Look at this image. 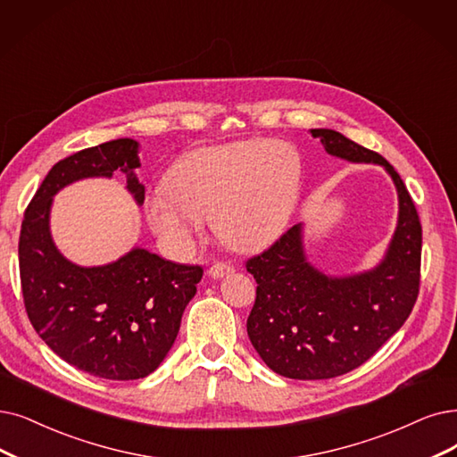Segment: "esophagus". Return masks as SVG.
I'll use <instances>...</instances> for the list:
<instances>
[{
  "instance_id": "esophagus-1",
  "label": "esophagus",
  "mask_w": 457,
  "mask_h": 457,
  "mask_svg": "<svg viewBox=\"0 0 457 457\" xmlns=\"http://www.w3.org/2000/svg\"><path fill=\"white\" fill-rule=\"evenodd\" d=\"M232 271H234V266H230L227 262H217V264L210 266L208 276H212L213 279H221V278L228 276V273H232Z\"/></svg>"
}]
</instances>
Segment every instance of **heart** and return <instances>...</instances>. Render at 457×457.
Segmentation results:
<instances>
[{
    "label": "heart",
    "mask_w": 457,
    "mask_h": 457,
    "mask_svg": "<svg viewBox=\"0 0 457 457\" xmlns=\"http://www.w3.org/2000/svg\"><path fill=\"white\" fill-rule=\"evenodd\" d=\"M302 167L296 150L245 138L187 154L154 193L145 217L174 253L189 251L215 217L221 238L240 251L268 245L296 210Z\"/></svg>",
    "instance_id": "1"
}]
</instances>
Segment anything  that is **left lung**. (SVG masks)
Masks as SVG:
<instances>
[{"mask_svg":"<svg viewBox=\"0 0 457 457\" xmlns=\"http://www.w3.org/2000/svg\"><path fill=\"white\" fill-rule=\"evenodd\" d=\"M312 135L330 155L385 167L397 189L399 217L385 259L370 271L345 278L319 271L305 259L302 223L245 262L257 281L247 336L271 371L298 380L339 377L368 361L409 319L422 259V225L390 162L337 131Z\"/></svg>","mask_w":457,"mask_h":457,"instance_id":"8db88e82","label":"left lung"}]
</instances>
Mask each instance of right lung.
I'll return each mask as SVG.
<instances>
[{
  "mask_svg": "<svg viewBox=\"0 0 457 457\" xmlns=\"http://www.w3.org/2000/svg\"><path fill=\"white\" fill-rule=\"evenodd\" d=\"M138 167L133 138L62 159L28 204L18 242L24 305L35 332L71 366L108 380H135L159 368L204 271L140 247L111 264L77 266L54 245L48 219L60 189L84 178H111L116 170L127 176V189L140 206Z\"/></svg>",
  "mask_w": 457,
  "mask_h": 457,
  "instance_id": "1",
  "label": "right lung"
}]
</instances>
